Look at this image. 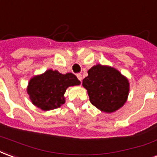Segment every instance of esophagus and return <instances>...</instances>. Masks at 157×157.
Here are the masks:
<instances>
[{
	"label": "esophagus",
	"mask_w": 157,
	"mask_h": 157,
	"mask_svg": "<svg viewBox=\"0 0 157 157\" xmlns=\"http://www.w3.org/2000/svg\"><path fill=\"white\" fill-rule=\"evenodd\" d=\"M77 78L79 79V81H80V82H82V75H81L80 73H78V74H77Z\"/></svg>",
	"instance_id": "34e87169"
}]
</instances>
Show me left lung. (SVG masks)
I'll return each instance as SVG.
<instances>
[{
    "label": "left lung",
    "instance_id": "1",
    "mask_svg": "<svg viewBox=\"0 0 157 157\" xmlns=\"http://www.w3.org/2000/svg\"><path fill=\"white\" fill-rule=\"evenodd\" d=\"M90 101L96 108L112 113L123 107L129 94V82L114 67L97 64L88 70L83 79Z\"/></svg>",
    "mask_w": 157,
    "mask_h": 157
}]
</instances>
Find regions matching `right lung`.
I'll list each match as a JSON object with an SVG mask.
<instances>
[{
    "instance_id": "right-lung-1",
    "label": "right lung",
    "mask_w": 157,
    "mask_h": 157,
    "mask_svg": "<svg viewBox=\"0 0 157 157\" xmlns=\"http://www.w3.org/2000/svg\"><path fill=\"white\" fill-rule=\"evenodd\" d=\"M79 84L80 81L73 73L63 74L57 70L48 69L44 73L31 78L27 93L36 107L46 112L63 105L67 89Z\"/></svg>"
}]
</instances>
